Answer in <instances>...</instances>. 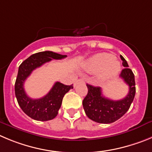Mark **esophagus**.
Returning <instances> with one entry per match:
<instances>
[{
    "label": "esophagus",
    "instance_id": "obj_1",
    "mask_svg": "<svg viewBox=\"0 0 152 152\" xmlns=\"http://www.w3.org/2000/svg\"><path fill=\"white\" fill-rule=\"evenodd\" d=\"M78 83H84V80H82V79H79V80H77V81L75 83V87L77 85V84H78Z\"/></svg>",
    "mask_w": 152,
    "mask_h": 152
}]
</instances>
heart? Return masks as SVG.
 Listing matches in <instances>:
<instances>
[{"label":"heart","mask_w":152,"mask_h":152,"mask_svg":"<svg viewBox=\"0 0 152 152\" xmlns=\"http://www.w3.org/2000/svg\"><path fill=\"white\" fill-rule=\"evenodd\" d=\"M120 63L114 59L111 54L100 53L96 54L87 61L84 65L86 72L96 73L99 72V78L107 80L118 75L120 70Z\"/></svg>","instance_id":"1"}]
</instances>
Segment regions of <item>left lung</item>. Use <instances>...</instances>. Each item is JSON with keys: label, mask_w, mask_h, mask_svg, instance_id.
<instances>
[{"label": "left lung", "mask_w": 152, "mask_h": 152, "mask_svg": "<svg viewBox=\"0 0 152 152\" xmlns=\"http://www.w3.org/2000/svg\"><path fill=\"white\" fill-rule=\"evenodd\" d=\"M122 65L124 69L120 77L129 87L128 94L122 99L111 100L105 98L102 93L101 87L87 84L88 93L83 100V107L86 115L93 121L100 124H111L121 118L129 110L136 94V83L133 72L128 67L127 62L121 55Z\"/></svg>", "instance_id": "8db88e82"}]
</instances>
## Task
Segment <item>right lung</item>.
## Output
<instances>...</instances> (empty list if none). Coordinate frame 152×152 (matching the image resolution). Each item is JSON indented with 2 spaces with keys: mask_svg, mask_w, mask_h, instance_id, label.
Masks as SVG:
<instances>
[{
  "mask_svg": "<svg viewBox=\"0 0 152 152\" xmlns=\"http://www.w3.org/2000/svg\"><path fill=\"white\" fill-rule=\"evenodd\" d=\"M65 57H67L66 55H61L52 51H44L33 54L19 65L15 83V94L22 111L32 119L47 121L55 118L58 115L64 96L71 89H73V86L56 82L52 89L44 97L31 99L28 96L25 91V80L34 69L46 62H50L52 59H62Z\"/></svg>",
  "mask_w": 152,
  "mask_h": 152,
  "instance_id": "right-lung-1",
  "label": "right lung"
}]
</instances>
